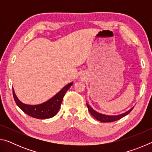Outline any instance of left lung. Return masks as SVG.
<instances>
[{"instance_id":"left-lung-1","label":"left lung","mask_w":152,"mask_h":152,"mask_svg":"<svg viewBox=\"0 0 152 152\" xmlns=\"http://www.w3.org/2000/svg\"><path fill=\"white\" fill-rule=\"evenodd\" d=\"M86 105H87V107H88L90 113H91L92 116H93L95 119H97L98 121H99L103 122V123L113 122V121H117L120 119H121L122 117H125L127 115H128L129 113L132 111V109H133V107H132V109H130L129 110H127V111L121 113V114H119V115H109L102 114V113L96 111V110L92 109V108L90 106V105L87 103V102H86Z\"/></svg>"}]
</instances>
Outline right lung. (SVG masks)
<instances>
[{
    "label": "right lung",
    "mask_w": 152,
    "mask_h": 152,
    "mask_svg": "<svg viewBox=\"0 0 152 152\" xmlns=\"http://www.w3.org/2000/svg\"><path fill=\"white\" fill-rule=\"evenodd\" d=\"M72 84L73 82L68 83L53 97L48 100L47 101L39 104L31 105L23 103L18 99L15 92L14 88H12V94H13L15 101L17 106L29 116L38 119H49L57 114L60 108L64 95Z\"/></svg>",
    "instance_id": "obj_1"
}]
</instances>
